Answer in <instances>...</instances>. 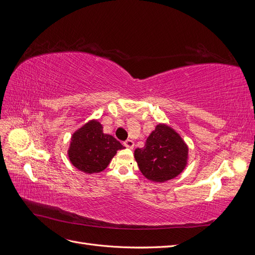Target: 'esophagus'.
I'll list each match as a JSON object with an SVG mask.
<instances>
[{
	"mask_svg": "<svg viewBox=\"0 0 255 255\" xmlns=\"http://www.w3.org/2000/svg\"><path fill=\"white\" fill-rule=\"evenodd\" d=\"M125 145L128 149H133L134 148V141L130 140V139H128V140L125 141Z\"/></svg>",
	"mask_w": 255,
	"mask_h": 255,
	"instance_id": "obj_1",
	"label": "esophagus"
}]
</instances>
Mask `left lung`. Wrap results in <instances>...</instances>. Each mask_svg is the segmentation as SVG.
I'll return each instance as SVG.
<instances>
[{
	"label": "left lung",
	"mask_w": 255,
	"mask_h": 255,
	"mask_svg": "<svg viewBox=\"0 0 255 255\" xmlns=\"http://www.w3.org/2000/svg\"><path fill=\"white\" fill-rule=\"evenodd\" d=\"M188 145L166 123H158L134 157L142 175L151 182L163 183L181 174L188 163Z\"/></svg>",
	"instance_id": "1"
}]
</instances>
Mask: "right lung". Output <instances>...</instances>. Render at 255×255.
<instances>
[{
	"label": "right lung",
	"instance_id": "add662e5",
	"mask_svg": "<svg viewBox=\"0 0 255 255\" xmlns=\"http://www.w3.org/2000/svg\"><path fill=\"white\" fill-rule=\"evenodd\" d=\"M123 148L116 138L103 133L101 122L92 119L72 134L67 154L76 169L92 174L103 171Z\"/></svg>",
	"mask_w": 255,
	"mask_h": 255
}]
</instances>
